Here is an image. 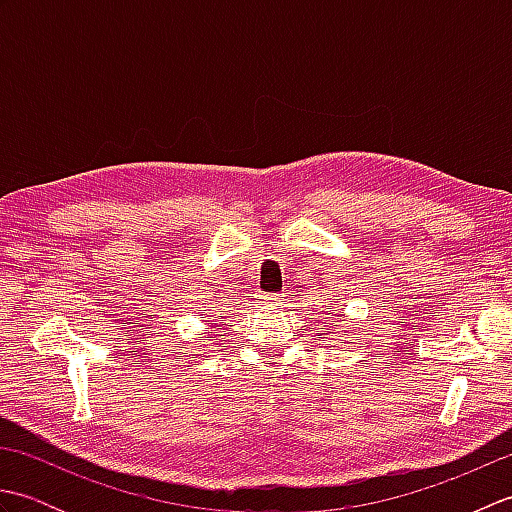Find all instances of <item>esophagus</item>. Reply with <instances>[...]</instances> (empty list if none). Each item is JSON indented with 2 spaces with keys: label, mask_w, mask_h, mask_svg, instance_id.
<instances>
[{
  "label": "esophagus",
  "mask_w": 512,
  "mask_h": 512,
  "mask_svg": "<svg viewBox=\"0 0 512 512\" xmlns=\"http://www.w3.org/2000/svg\"><path fill=\"white\" fill-rule=\"evenodd\" d=\"M259 299H262V306H277L281 297L279 295H262Z\"/></svg>",
  "instance_id": "esophagus-1"
}]
</instances>
